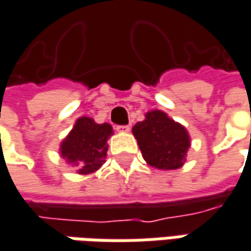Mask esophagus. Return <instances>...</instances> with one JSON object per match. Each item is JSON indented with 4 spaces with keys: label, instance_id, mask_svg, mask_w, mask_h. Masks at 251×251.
I'll use <instances>...</instances> for the list:
<instances>
[{
    "label": "esophagus",
    "instance_id": "34e87169",
    "mask_svg": "<svg viewBox=\"0 0 251 251\" xmlns=\"http://www.w3.org/2000/svg\"><path fill=\"white\" fill-rule=\"evenodd\" d=\"M117 132H119V133H127L129 130H130V126L127 125H118L117 127Z\"/></svg>",
    "mask_w": 251,
    "mask_h": 251
}]
</instances>
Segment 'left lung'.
Returning a JSON list of instances; mask_svg holds the SVG:
<instances>
[{"label":"left lung","instance_id":"8db88e82","mask_svg":"<svg viewBox=\"0 0 251 251\" xmlns=\"http://www.w3.org/2000/svg\"><path fill=\"white\" fill-rule=\"evenodd\" d=\"M143 158L154 168L177 169L186 161L190 137L185 126L158 109L146 114V119L132 129Z\"/></svg>","mask_w":251,"mask_h":251}]
</instances>
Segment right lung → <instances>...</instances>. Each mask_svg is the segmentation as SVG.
<instances>
[{"label":"right lung","instance_id":"obj_1","mask_svg":"<svg viewBox=\"0 0 251 251\" xmlns=\"http://www.w3.org/2000/svg\"><path fill=\"white\" fill-rule=\"evenodd\" d=\"M112 133L109 124H96L89 117L79 118L71 133L61 143V157L77 167V174H93L105 162L107 140Z\"/></svg>","mask_w":251,"mask_h":251}]
</instances>
